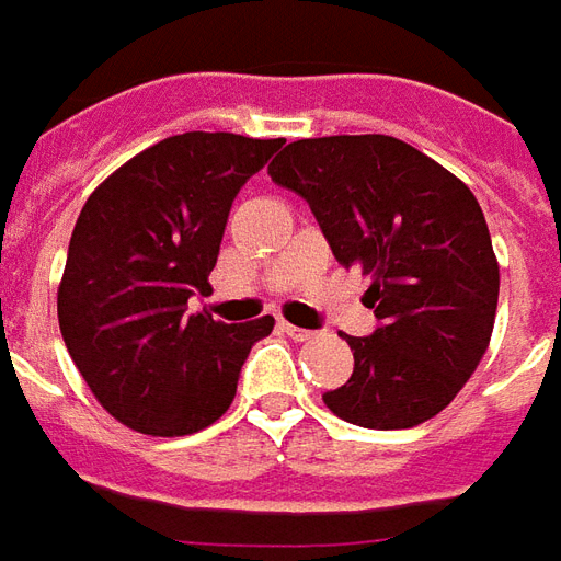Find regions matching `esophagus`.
<instances>
[{
	"label": "esophagus",
	"instance_id": "esophagus-1",
	"mask_svg": "<svg viewBox=\"0 0 561 561\" xmlns=\"http://www.w3.org/2000/svg\"><path fill=\"white\" fill-rule=\"evenodd\" d=\"M280 329L286 331V334H289V337H293V341H310V337H313V331L310 329H298V325H293V322H280Z\"/></svg>",
	"mask_w": 561,
	"mask_h": 561
}]
</instances>
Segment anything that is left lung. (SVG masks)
Instances as JSON below:
<instances>
[{"label":"left lung","instance_id":"left-lung-1","mask_svg":"<svg viewBox=\"0 0 561 561\" xmlns=\"http://www.w3.org/2000/svg\"><path fill=\"white\" fill-rule=\"evenodd\" d=\"M272 182L308 199L334 260L374 275L379 325L346 337L355 367L322 400L337 419L403 431L443 412L488 353L499 263L472 191L410 142L341 134L289 142Z\"/></svg>","mask_w":561,"mask_h":561}]
</instances>
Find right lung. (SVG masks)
<instances>
[{"label": "right lung", "mask_w": 561, "mask_h": 561, "mask_svg": "<svg viewBox=\"0 0 561 561\" xmlns=\"http://www.w3.org/2000/svg\"><path fill=\"white\" fill-rule=\"evenodd\" d=\"M284 140L191 130L154 142L85 199L59 284V329L104 410L149 436H187L230 410L272 317L211 320L206 296L232 199Z\"/></svg>", "instance_id": "add662e5"}]
</instances>
